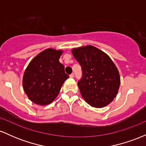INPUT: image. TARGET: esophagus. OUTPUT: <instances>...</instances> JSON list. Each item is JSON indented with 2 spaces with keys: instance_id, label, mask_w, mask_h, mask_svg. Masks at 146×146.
Masks as SVG:
<instances>
[{
  "instance_id": "34e87169",
  "label": "esophagus",
  "mask_w": 146,
  "mask_h": 146,
  "mask_svg": "<svg viewBox=\"0 0 146 146\" xmlns=\"http://www.w3.org/2000/svg\"><path fill=\"white\" fill-rule=\"evenodd\" d=\"M69 76H70V78H73V77H74V74H73V73H71V74Z\"/></svg>"
}]
</instances>
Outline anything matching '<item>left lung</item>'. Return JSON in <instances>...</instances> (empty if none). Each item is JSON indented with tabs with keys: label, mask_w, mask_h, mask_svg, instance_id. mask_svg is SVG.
<instances>
[{
	"label": "left lung",
	"mask_w": 146,
	"mask_h": 146,
	"mask_svg": "<svg viewBox=\"0 0 146 146\" xmlns=\"http://www.w3.org/2000/svg\"><path fill=\"white\" fill-rule=\"evenodd\" d=\"M72 53L82 70V78L78 82L82 98L95 108L109 104L120 86L119 73L113 60L91 45L73 48Z\"/></svg>",
	"instance_id": "1"
}]
</instances>
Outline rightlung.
I'll list each match as a JSON object with an SVG mask.
<instances>
[{
  "label": "right lung",
  "mask_w": 146,
  "mask_h": 146,
  "mask_svg": "<svg viewBox=\"0 0 146 146\" xmlns=\"http://www.w3.org/2000/svg\"><path fill=\"white\" fill-rule=\"evenodd\" d=\"M62 50L48 48L30 62L23 78L25 93L31 102L45 106L57 98L62 86L69 76L59 62Z\"/></svg>",
  "instance_id": "right-lung-1"
}]
</instances>
